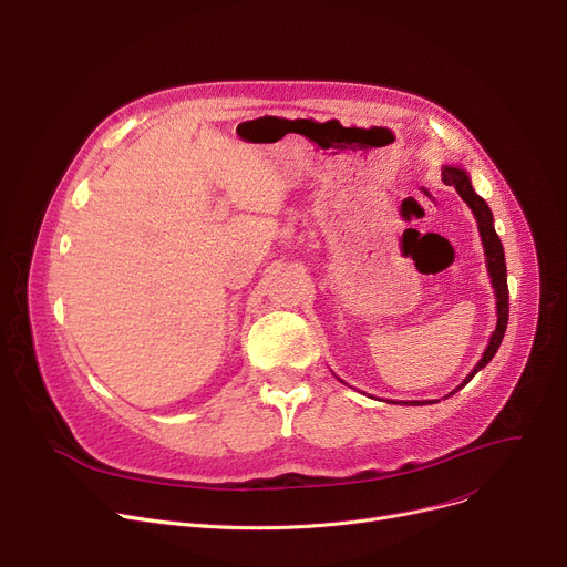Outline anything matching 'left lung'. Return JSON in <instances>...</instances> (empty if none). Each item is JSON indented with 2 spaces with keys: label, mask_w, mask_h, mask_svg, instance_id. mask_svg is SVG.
I'll use <instances>...</instances> for the list:
<instances>
[{
  "label": "left lung",
  "mask_w": 567,
  "mask_h": 567,
  "mask_svg": "<svg viewBox=\"0 0 567 567\" xmlns=\"http://www.w3.org/2000/svg\"><path fill=\"white\" fill-rule=\"evenodd\" d=\"M442 181L451 187L457 189V194L462 196V202L467 204L478 221V230H481V238H483V249H485V262H487V272H489V279H492V286H494V295H496V329L492 331L489 337V343L481 357V361L474 365V371L464 378V382L457 386L462 389L464 384H467L481 369H485V365L492 361V357L496 354L498 346H502L504 341V334H506V324H508V279H506V256H504V245L502 240H498L496 230H494V217H492V210L489 206L483 202V198L474 192L472 187V181L467 176V172L460 169V166H444L442 169ZM455 389V391H457ZM455 391H451L449 395H453ZM405 405H425V403H419V401H412V403H405Z\"/></svg>",
  "instance_id": "1"
}]
</instances>
